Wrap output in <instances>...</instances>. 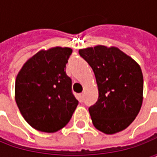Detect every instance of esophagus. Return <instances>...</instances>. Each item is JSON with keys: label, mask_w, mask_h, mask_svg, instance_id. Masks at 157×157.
Returning a JSON list of instances; mask_svg holds the SVG:
<instances>
[{"label": "esophagus", "mask_w": 157, "mask_h": 157, "mask_svg": "<svg viewBox=\"0 0 157 157\" xmlns=\"http://www.w3.org/2000/svg\"><path fill=\"white\" fill-rule=\"evenodd\" d=\"M78 100L80 102H82V101H83V93H80V94H78Z\"/></svg>", "instance_id": "34e87169"}]
</instances>
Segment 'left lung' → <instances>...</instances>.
Segmentation results:
<instances>
[{"label": "left lung", "instance_id": "1", "mask_svg": "<svg viewBox=\"0 0 157 157\" xmlns=\"http://www.w3.org/2000/svg\"><path fill=\"white\" fill-rule=\"evenodd\" d=\"M92 67L98 99L89 108L93 125L107 135L124 130L135 120L143 102V74L134 59L114 46L81 48Z\"/></svg>", "mask_w": 157, "mask_h": 157}]
</instances>
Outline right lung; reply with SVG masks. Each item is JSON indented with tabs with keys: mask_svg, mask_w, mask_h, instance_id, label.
Wrapping results in <instances>:
<instances>
[{
	"mask_svg": "<svg viewBox=\"0 0 157 157\" xmlns=\"http://www.w3.org/2000/svg\"><path fill=\"white\" fill-rule=\"evenodd\" d=\"M72 49H41L22 65L15 82V100L28 124L54 133L68 124L78 105L65 69Z\"/></svg>",
	"mask_w": 157,
	"mask_h": 157,
	"instance_id": "1",
	"label": "right lung"
}]
</instances>
